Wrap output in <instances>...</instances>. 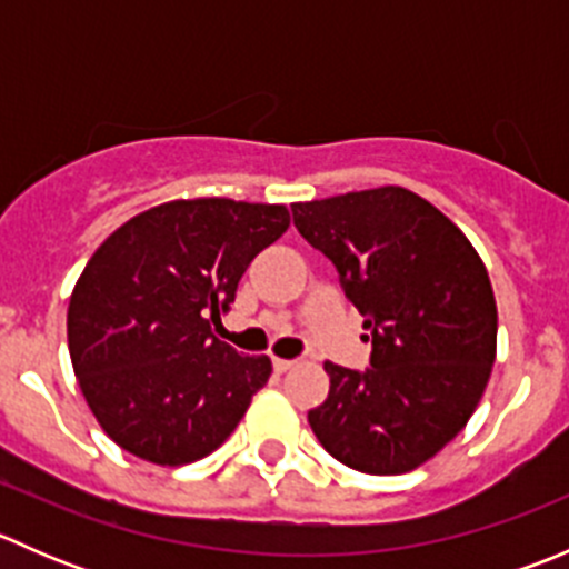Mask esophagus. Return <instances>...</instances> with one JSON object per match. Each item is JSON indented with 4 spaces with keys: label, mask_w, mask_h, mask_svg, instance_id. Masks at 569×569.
Instances as JSON below:
<instances>
[{
    "label": "esophagus",
    "mask_w": 569,
    "mask_h": 569,
    "mask_svg": "<svg viewBox=\"0 0 569 569\" xmlns=\"http://www.w3.org/2000/svg\"><path fill=\"white\" fill-rule=\"evenodd\" d=\"M295 366V360H283V358H272V369L278 371V375H286V371Z\"/></svg>",
    "instance_id": "34e87169"
}]
</instances>
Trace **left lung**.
<instances>
[{
	"mask_svg": "<svg viewBox=\"0 0 569 569\" xmlns=\"http://www.w3.org/2000/svg\"><path fill=\"white\" fill-rule=\"evenodd\" d=\"M291 214L332 261L371 341L369 369L325 363L330 393L308 423L338 462L407 473L460 435L490 380L498 311L485 263L410 189L295 203Z\"/></svg>",
	"mask_w": 569,
	"mask_h": 569,
	"instance_id": "1",
	"label": "left lung"
}]
</instances>
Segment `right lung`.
<instances>
[{
    "label": "right lung",
    "instance_id": "right-lung-1",
    "mask_svg": "<svg viewBox=\"0 0 569 569\" xmlns=\"http://www.w3.org/2000/svg\"><path fill=\"white\" fill-rule=\"evenodd\" d=\"M286 228V206L170 200L131 217L93 252L68 306V352L120 449L187 465L237 429L272 363L211 336V321Z\"/></svg>",
    "mask_w": 569,
    "mask_h": 569
}]
</instances>
